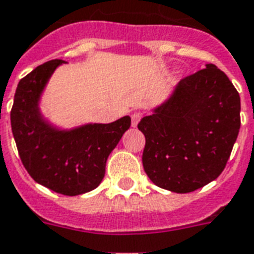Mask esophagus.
I'll use <instances>...</instances> for the list:
<instances>
[{"mask_svg": "<svg viewBox=\"0 0 254 254\" xmlns=\"http://www.w3.org/2000/svg\"><path fill=\"white\" fill-rule=\"evenodd\" d=\"M142 112H134L132 115H131V123H132V126H138V123L140 122V119H142Z\"/></svg>", "mask_w": 254, "mask_h": 254, "instance_id": "esophagus-1", "label": "esophagus"}]
</instances>
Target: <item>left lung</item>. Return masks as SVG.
<instances>
[{
  "label": "left lung",
  "mask_w": 254,
  "mask_h": 254,
  "mask_svg": "<svg viewBox=\"0 0 254 254\" xmlns=\"http://www.w3.org/2000/svg\"><path fill=\"white\" fill-rule=\"evenodd\" d=\"M240 111L237 89L215 65L184 77L170 98L139 122L148 178L174 192L194 191L214 181L237 139Z\"/></svg>",
  "instance_id": "1"
}]
</instances>
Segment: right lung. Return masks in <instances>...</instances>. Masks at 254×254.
Returning a JSON list of instances; mask_svg holds the SVG:
<instances>
[{
  "instance_id": "obj_1",
  "label": "right lung",
  "mask_w": 254,
  "mask_h": 254,
  "mask_svg": "<svg viewBox=\"0 0 254 254\" xmlns=\"http://www.w3.org/2000/svg\"><path fill=\"white\" fill-rule=\"evenodd\" d=\"M63 63H44L20 80L10 111L11 132L22 165L37 184L59 194L79 195L100 185L107 158L129 128L131 118L69 131L49 125L39 100L48 79Z\"/></svg>"
}]
</instances>
